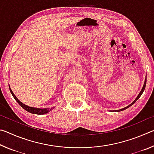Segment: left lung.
<instances>
[{
	"label": "left lung",
	"mask_w": 154,
	"mask_h": 154,
	"mask_svg": "<svg viewBox=\"0 0 154 154\" xmlns=\"http://www.w3.org/2000/svg\"><path fill=\"white\" fill-rule=\"evenodd\" d=\"M146 82H147V79H146V78H145V82H144V85H143V88H142V90H141V91H140V93L139 94V95H138V96L136 98V99H135V100L133 101V102H132L131 104H130V105H129L128 106H126V107H124V108H123V109H119V110H116V111H124V110H125V109H128V107H130V106H132V105H133V104L136 102V101L138 100V99H139V98H140V96L142 95V94H143V92H144V90H145V85H146Z\"/></svg>",
	"instance_id": "8db88e82"
}]
</instances>
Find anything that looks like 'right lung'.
<instances>
[{"label":"right lung","instance_id":"add662e5","mask_svg":"<svg viewBox=\"0 0 154 154\" xmlns=\"http://www.w3.org/2000/svg\"><path fill=\"white\" fill-rule=\"evenodd\" d=\"M10 88V86H9ZM10 90V92H11V94L14 96V98H15V100L17 101L18 103V104L22 106V107L25 109L26 111H27L28 112H29V113H33V114H37V115H43V114H45V113H48V112L50 111L51 110H52L53 109H50V108H45V109H39V108H35V107H31V106H29L28 105H24V103H22V102H20V101L18 100L16 96H15V94H14V92H12V90H11V88H9Z\"/></svg>","mask_w":154,"mask_h":154}]
</instances>
